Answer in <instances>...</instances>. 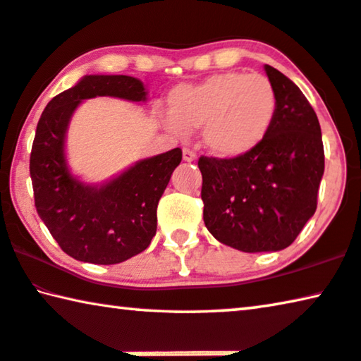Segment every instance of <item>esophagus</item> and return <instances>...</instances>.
<instances>
[{
  "instance_id": "34e87169",
  "label": "esophagus",
  "mask_w": 361,
  "mask_h": 361,
  "mask_svg": "<svg viewBox=\"0 0 361 361\" xmlns=\"http://www.w3.org/2000/svg\"><path fill=\"white\" fill-rule=\"evenodd\" d=\"M182 158H184V161H187V163H192V161H195L197 154L193 153L190 148H184V149H182Z\"/></svg>"
}]
</instances>
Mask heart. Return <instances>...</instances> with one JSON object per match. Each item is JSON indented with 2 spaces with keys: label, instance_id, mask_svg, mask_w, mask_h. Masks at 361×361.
Segmentation results:
<instances>
[{
  "label": "heart",
  "instance_id": "1",
  "mask_svg": "<svg viewBox=\"0 0 361 361\" xmlns=\"http://www.w3.org/2000/svg\"><path fill=\"white\" fill-rule=\"evenodd\" d=\"M169 114L161 124L185 137L203 127L204 147L214 157L237 159L263 145L273 129L277 93L268 77L245 72H221L198 84L173 88Z\"/></svg>",
  "mask_w": 361,
  "mask_h": 361
}]
</instances>
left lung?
Wrapping results in <instances>:
<instances>
[{"label": "left lung", "instance_id": "1", "mask_svg": "<svg viewBox=\"0 0 361 361\" xmlns=\"http://www.w3.org/2000/svg\"><path fill=\"white\" fill-rule=\"evenodd\" d=\"M277 93L269 135L237 159L202 157L203 221L216 240L240 252L284 250L316 212L324 148L314 109L300 88L271 66Z\"/></svg>", "mask_w": 361, "mask_h": 361}]
</instances>
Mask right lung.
<instances>
[{
  "instance_id": "add662e5",
  "label": "right lung",
  "mask_w": 361,
  "mask_h": 361,
  "mask_svg": "<svg viewBox=\"0 0 361 361\" xmlns=\"http://www.w3.org/2000/svg\"><path fill=\"white\" fill-rule=\"evenodd\" d=\"M147 88L130 75H84L54 97L38 121L30 153L35 208L69 257L116 264L145 250L157 234V208L182 159L174 148L132 164L99 185L82 182L66 159L72 116L88 98L114 97L145 103Z\"/></svg>"
}]
</instances>
